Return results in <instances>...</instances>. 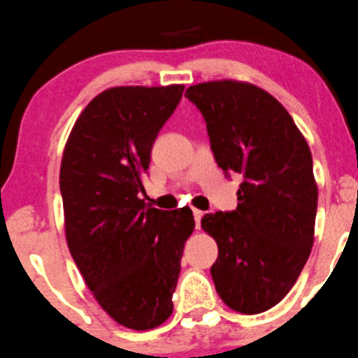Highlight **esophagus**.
Returning <instances> with one entry per match:
<instances>
[{
  "label": "esophagus",
  "mask_w": 358,
  "mask_h": 358,
  "mask_svg": "<svg viewBox=\"0 0 358 358\" xmlns=\"http://www.w3.org/2000/svg\"><path fill=\"white\" fill-rule=\"evenodd\" d=\"M194 217H195V228H201V221H202V217H204V213H202V210H199V209H195L194 210Z\"/></svg>",
  "instance_id": "1"
}]
</instances>
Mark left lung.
<instances>
[{"mask_svg":"<svg viewBox=\"0 0 358 358\" xmlns=\"http://www.w3.org/2000/svg\"><path fill=\"white\" fill-rule=\"evenodd\" d=\"M185 97L204 116L217 166L243 178L235 210L202 217L217 243L214 287L233 310L261 314L285 299L310 255L317 213L310 149L289 113L257 85L202 82Z\"/></svg>","mask_w":358,"mask_h":358,"instance_id":"left-lung-1","label":"left lung"}]
</instances>
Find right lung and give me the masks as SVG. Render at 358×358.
Returning <instances> with one entry per match:
<instances>
[{
	"label": "right lung",
	"instance_id": "1",
	"mask_svg": "<svg viewBox=\"0 0 358 358\" xmlns=\"http://www.w3.org/2000/svg\"><path fill=\"white\" fill-rule=\"evenodd\" d=\"M185 85L113 87L75 122L59 190L70 254L99 306L125 328L145 331L173 312L190 208H148L150 149Z\"/></svg>",
	"mask_w": 358,
	"mask_h": 358
}]
</instances>
